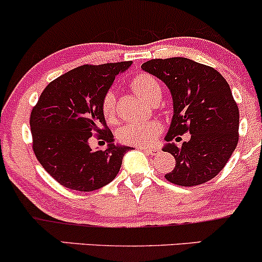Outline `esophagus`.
Segmentation results:
<instances>
[{"label": "esophagus", "mask_w": 262, "mask_h": 262, "mask_svg": "<svg viewBox=\"0 0 262 262\" xmlns=\"http://www.w3.org/2000/svg\"><path fill=\"white\" fill-rule=\"evenodd\" d=\"M138 149H140V150L145 151V153L150 154V155H155L159 153V149L158 148H148V146H138Z\"/></svg>", "instance_id": "34e87169"}]
</instances>
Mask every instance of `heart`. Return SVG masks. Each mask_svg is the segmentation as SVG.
<instances>
[{
	"instance_id": "obj_1",
	"label": "heart",
	"mask_w": 262,
	"mask_h": 262,
	"mask_svg": "<svg viewBox=\"0 0 262 262\" xmlns=\"http://www.w3.org/2000/svg\"><path fill=\"white\" fill-rule=\"evenodd\" d=\"M134 92L145 100H148L157 91H160L159 84L153 77L146 73L137 74L130 82ZM103 116L107 120H113L116 116V96L113 92H107L102 100ZM160 125L157 122L129 123L120 130V138L124 143L136 145L149 144L159 134Z\"/></svg>"
}]
</instances>
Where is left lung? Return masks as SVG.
Instances as JSON below:
<instances>
[{
  "instance_id": "1",
  "label": "left lung",
  "mask_w": 262,
  "mask_h": 262,
  "mask_svg": "<svg viewBox=\"0 0 262 262\" xmlns=\"http://www.w3.org/2000/svg\"><path fill=\"white\" fill-rule=\"evenodd\" d=\"M142 68L165 83L173 99L163 150L175 158V168L166 180L182 186L211 180L226 165L238 140V108L226 79L214 68L184 57L150 59ZM186 131L191 133L189 142L178 147L171 142Z\"/></svg>"
}]
</instances>
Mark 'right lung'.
I'll use <instances>...</instances> for the list:
<instances>
[{"label":"right lung","mask_w":262,"mask_h":262,"mask_svg":"<svg viewBox=\"0 0 262 262\" xmlns=\"http://www.w3.org/2000/svg\"><path fill=\"white\" fill-rule=\"evenodd\" d=\"M132 61L84 64L51 82L31 113L33 151L45 170L72 190L93 191L117 177L132 146L113 143L102 112V100ZM107 140L105 151H93V134Z\"/></svg>","instance_id":"1"}]
</instances>
